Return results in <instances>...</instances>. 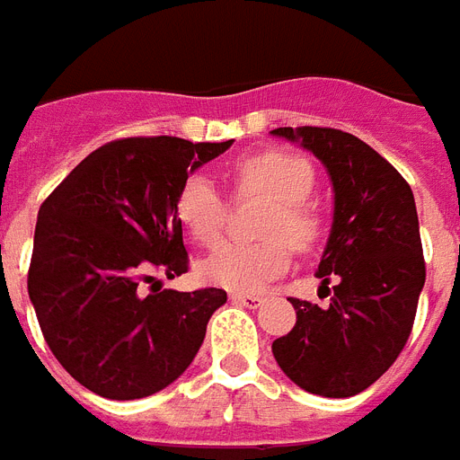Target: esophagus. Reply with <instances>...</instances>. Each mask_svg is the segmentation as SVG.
<instances>
[{
  "label": "esophagus",
  "instance_id": "esophagus-1",
  "mask_svg": "<svg viewBox=\"0 0 460 460\" xmlns=\"http://www.w3.org/2000/svg\"><path fill=\"white\" fill-rule=\"evenodd\" d=\"M229 298L234 303H238V305H245V307H260V303L265 301L260 294H231Z\"/></svg>",
  "mask_w": 460,
  "mask_h": 460
}]
</instances>
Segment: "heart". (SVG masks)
<instances>
[{"mask_svg":"<svg viewBox=\"0 0 460 460\" xmlns=\"http://www.w3.org/2000/svg\"><path fill=\"white\" fill-rule=\"evenodd\" d=\"M238 195H262L272 205L260 222L255 243H222L200 260L198 274L209 284L236 294L258 291L291 265V243L298 252L320 245L327 231L322 209L307 195L314 188L310 159L288 150H265L236 159L229 169ZM226 202L219 188L202 173H190L176 193V217L193 241L212 245L222 234Z\"/></svg>","mask_w":460,"mask_h":460,"instance_id":"obj_1","label":"heart"}]
</instances>
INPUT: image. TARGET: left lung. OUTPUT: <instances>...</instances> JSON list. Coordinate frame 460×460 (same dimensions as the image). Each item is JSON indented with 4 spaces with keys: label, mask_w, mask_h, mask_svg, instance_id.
<instances>
[{
    "label": "left lung",
    "mask_w": 460,
    "mask_h": 460,
    "mask_svg": "<svg viewBox=\"0 0 460 460\" xmlns=\"http://www.w3.org/2000/svg\"><path fill=\"white\" fill-rule=\"evenodd\" d=\"M272 133L301 140L334 183V224L317 267L329 305L288 298L296 324L272 343V353L305 392L356 396L392 367L413 329L425 284L413 190L377 150L350 133L327 126H284Z\"/></svg>",
    "instance_id": "left-lung-1"
}]
</instances>
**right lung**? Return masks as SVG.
I'll use <instances>...</instances> for the list:
<instances>
[{
	"mask_svg": "<svg viewBox=\"0 0 460 460\" xmlns=\"http://www.w3.org/2000/svg\"><path fill=\"white\" fill-rule=\"evenodd\" d=\"M226 143L119 138L90 153L38 212L28 296L61 367L104 399H143L193 363L224 288H159L188 272L176 193ZM151 294H142V284Z\"/></svg>",
	"mask_w": 460,
	"mask_h": 460,
	"instance_id": "obj_1",
	"label": "right lung"
}]
</instances>
